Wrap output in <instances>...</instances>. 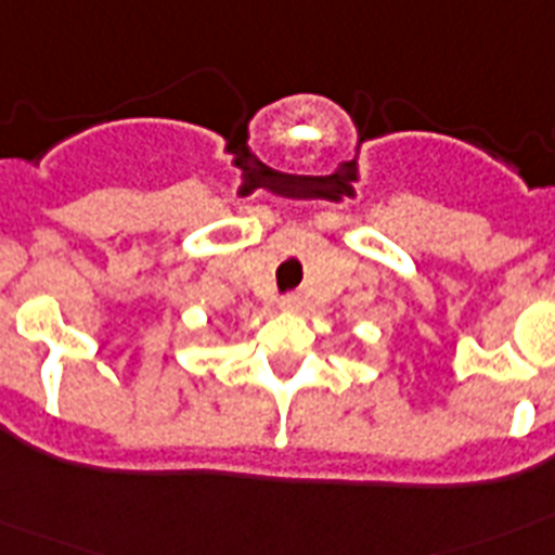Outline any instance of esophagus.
Masks as SVG:
<instances>
[{
  "instance_id": "1",
  "label": "esophagus",
  "mask_w": 555,
  "mask_h": 555,
  "mask_svg": "<svg viewBox=\"0 0 555 555\" xmlns=\"http://www.w3.org/2000/svg\"><path fill=\"white\" fill-rule=\"evenodd\" d=\"M281 308L283 311H297V308H300V297H297V294H286L281 300Z\"/></svg>"
}]
</instances>
